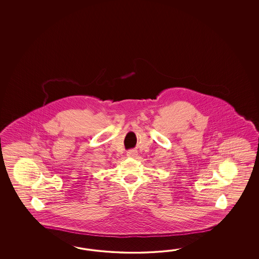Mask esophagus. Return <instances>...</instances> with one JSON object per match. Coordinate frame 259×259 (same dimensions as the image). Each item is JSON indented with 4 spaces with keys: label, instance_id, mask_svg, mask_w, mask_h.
I'll use <instances>...</instances> for the list:
<instances>
[{
    "label": "esophagus",
    "instance_id": "1",
    "mask_svg": "<svg viewBox=\"0 0 259 259\" xmlns=\"http://www.w3.org/2000/svg\"><path fill=\"white\" fill-rule=\"evenodd\" d=\"M137 155H138V153H137V151H135V150H129L128 152H127V156L130 157H137Z\"/></svg>",
    "mask_w": 259,
    "mask_h": 259
}]
</instances>
